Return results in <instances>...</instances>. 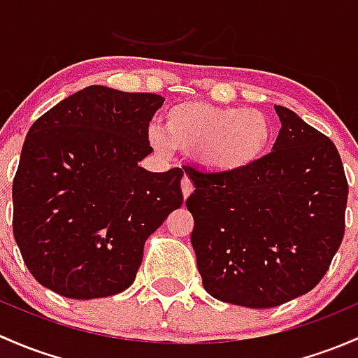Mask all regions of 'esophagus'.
<instances>
[{
    "mask_svg": "<svg viewBox=\"0 0 358 358\" xmlns=\"http://www.w3.org/2000/svg\"><path fill=\"white\" fill-rule=\"evenodd\" d=\"M180 189H182V196L187 198L191 193H193V182H191L189 178L184 176L182 180H180Z\"/></svg>",
    "mask_w": 358,
    "mask_h": 358,
    "instance_id": "1",
    "label": "esophagus"
}]
</instances>
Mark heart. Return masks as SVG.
Returning <instances> with one entry per match:
<instances>
[{
    "label": "heart",
    "instance_id": "b5f03b06",
    "mask_svg": "<svg viewBox=\"0 0 358 358\" xmlns=\"http://www.w3.org/2000/svg\"><path fill=\"white\" fill-rule=\"evenodd\" d=\"M272 134L271 119L259 110L184 101L164 113V131L150 129L148 143L160 155L176 148L208 171L234 172L259 162Z\"/></svg>",
    "mask_w": 358,
    "mask_h": 358
}]
</instances>
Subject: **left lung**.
Returning a JSON list of instances; mask_svg holds the SVG:
<instances>
[{"mask_svg": "<svg viewBox=\"0 0 358 358\" xmlns=\"http://www.w3.org/2000/svg\"><path fill=\"white\" fill-rule=\"evenodd\" d=\"M272 152L234 172L184 165L186 206L206 293L250 308L286 303L315 288L345 234L348 182L336 146L285 106Z\"/></svg>", "mask_w": 358, "mask_h": 358, "instance_id": "left-lung-1", "label": "left lung"}]
</instances>
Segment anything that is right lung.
Returning <instances> with one entry per match:
<instances>
[{"label":"right lung","mask_w":358,"mask_h":358,"mask_svg":"<svg viewBox=\"0 0 358 358\" xmlns=\"http://www.w3.org/2000/svg\"><path fill=\"white\" fill-rule=\"evenodd\" d=\"M153 93L90 86L39 117L13 179V236L44 288L76 300L134 282L148 236L182 205V171L139 167L153 152Z\"/></svg>","instance_id":"right-lung-1"}]
</instances>
